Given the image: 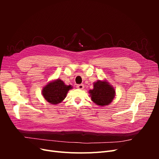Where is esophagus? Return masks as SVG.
<instances>
[{"label":"esophagus","mask_w":159,"mask_h":159,"mask_svg":"<svg viewBox=\"0 0 159 159\" xmlns=\"http://www.w3.org/2000/svg\"><path fill=\"white\" fill-rule=\"evenodd\" d=\"M77 88H78L80 89H82L84 88V85L83 84H79V85H77Z\"/></svg>","instance_id":"1"}]
</instances>
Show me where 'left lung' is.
Segmentation results:
<instances>
[{"label": "left lung", "instance_id": "obj_1", "mask_svg": "<svg viewBox=\"0 0 159 159\" xmlns=\"http://www.w3.org/2000/svg\"><path fill=\"white\" fill-rule=\"evenodd\" d=\"M89 93L92 102L99 106H105L112 102L115 96V90L106 80H98L93 84V89Z\"/></svg>", "mask_w": 159, "mask_h": 159}]
</instances>
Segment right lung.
Instances as JSON below:
<instances>
[{
	"mask_svg": "<svg viewBox=\"0 0 159 159\" xmlns=\"http://www.w3.org/2000/svg\"><path fill=\"white\" fill-rule=\"evenodd\" d=\"M71 89V85H67L63 81L57 79L50 81L43 88L42 95L48 102L56 105L66 98L68 91Z\"/></svg>",
	"mask_w": 159,
	"mask_h": 159,
	"instance_id": "add662e5",
	"label": "right lung"
}]
</instances>
